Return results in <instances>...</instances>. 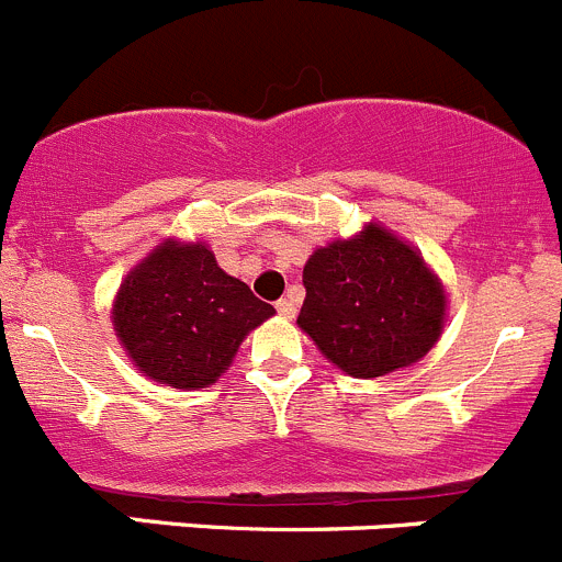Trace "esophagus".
I'll list each match as a JSON object with an SVG mask.
<instances>
[{"instance_id":"obj_1","label":"esophagus","mask_w":562,"mask_h":562,"mask_svg":"<svg viewBox=\"0 0 562 562\" xmlns=\"http://www.w3.org/2000/svg\"><path fill=\"white\" fill-rule=\"evenodd\" d=\"M276 308H278V314H281V317H295L297 314V303L292 301V297H281V301L276 303Z\"/></svg>"}]
</instances>
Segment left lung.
Returning <instances> with one entry per match:
<instances>
[{
    "instance_id": "left-lung-1",
    "label": "left lung",
    "mask_w": 562,
    "mask_h": 562,
    "mask_svg": "<svg viewBox=\"0 0 562 562\" xmlns=\"http://www.w3.org/2000/svg\"><path fill=\"white\" fill-rule=\"evenodd\" d=\"M297 325L339 370L381 378L419 361L445 328L447 297L411 245L381 226L314 250Z\"/></svg>"
}]
</instances>
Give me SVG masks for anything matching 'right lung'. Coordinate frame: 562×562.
I'll list each match as a JSON object with an SVG mask.
<instances>
[{
    "mask_svg": "<svg viewBox=\"0 0 562 562\" xmlns=\"http://www.w3.org/2000/svg\"><path fill=\"white\" fill-rule=\"evenodd\" d=\"M270 314L276 308L226 276L206 245L162 243L124 281L112 323L140 372L176 389H204Z\"/></svg>",
    "mask_w": 562,
    "mask_h": 562,
    "instance_id": "add662e5",
    "label": "right lung"
}]
</instances>
